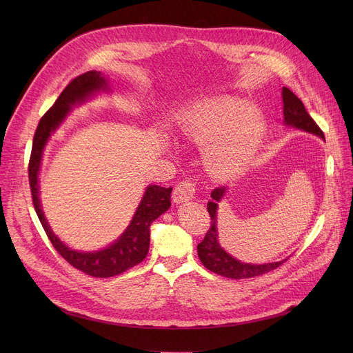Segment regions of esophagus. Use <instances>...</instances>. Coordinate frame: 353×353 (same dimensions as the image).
Segmentation results:
<instances>
[{
  "mask_svg": "<svg viewBox=\"0 0 353 353\" xmlns=\"http://www.w3.org/2000/svg\"><path fill=\"white\" fill-rule=\"evenodd\" d=\"M194 193H196V184L189 179L181 180L174 188L173 200H174V203L188 201V200H192L194 197Z\"/></svg>",
  "mask_w": 353,
  "mask_h": 353,
  "instance_id": "obj_1",
  "label": "esophagus"
}]
</instances>
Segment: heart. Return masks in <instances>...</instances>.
I'll return each instance as SVG.
<instances>
[{
    "label": "heart",
    "instance_id": "b5f03b06",
    "mask_svg": "<svg viewBox=\"0 0 353 353\" xmlns=\"http://www.w3.org/2000/svg\"><path fill=\"white\" fill-rule=\"evenodd\" d=\"M179 133L208 146V165L219 177L245 172L265 136V121L252 104L236 97H213L180 116Z\"/></svg>",
    "mask_w": 353,
    "mask_h": 353
}]
</instances>
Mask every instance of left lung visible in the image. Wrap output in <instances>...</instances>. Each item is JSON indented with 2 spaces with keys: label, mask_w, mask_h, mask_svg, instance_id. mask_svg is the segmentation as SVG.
<instances>
[{
  "label": "left lung",
  "mask_w": 353,
  "mask_h": 353,
  "mask_svg": "<svg viewBox=\"0 0 353 353\" xmlns=\"http://www.w3.org/2000/svg\"><path fill=\"white\" fill-rule=\"evenodd\" d=\"M282 99H283V114H285V124L305 130V132L316 134L325 139V134L319 125L314 123V120L309 116L303 103L298 96L290 91L288 87L282 90ZM226 193V188L220 186L212 192V200L208 203V212L210 214V229L208 230L205 239L197 245V254L203 266L208 268L210 272L217 273L220 276L229 277V279H250L254 276L266 274L274 269L283 265L288 259L274 263H265V265H250L242 263L236 261L234 257L228 254L223 249L220 248L217 242V229H216V212H217V203Z\"/></svg>",
  "instance_id": "1"
}]
</instances>
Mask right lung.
<instances>
[{"mask_svg": "<svg viewBox=\"0 0 353 353\" xmlns=\"http://www.w3.org/2000/svg\"><path fill=\"white\" fill-rule=\"evenodd\" d=\"M104 88H107V81L100 71H87L81 76L72 79L61 91V94L55 100L52 107L41 117L39 125H37L28 163V180L32 205L50 242L72 268L92 277L117 276L144 261V257L148 253V248H150V225L153 223V220L170 208V194L173 190L172 188L148 186L132 223L116 243L104 250L94 253L71 250L51 232L43 214L39 199V170L44 145L50 134L64 120L71 105L84 101L92 92Z\"/></svg>", "mask_w": 353, "mask_h": 353, "instance_id": "obj_1", "label": "right lung"}]
</instances>
